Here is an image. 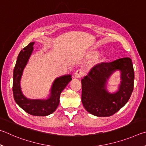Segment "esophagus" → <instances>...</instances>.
Masks as SVG:
<instances>
[{
    "instance_id": "obj_1",
    "label": "esophagus",
    "mask_w": 146,
    "mask_h": 146,
    "mask_svg": "<svg viewBox=\"0 0 146 146\" xmlns=\"http://www.w3.org/2000/svg\"><path fill=\"white\" fill-rule=\"evenodd\" d=\"M85 74V72H84L83 70L82 69H78V70H76V72H75V77L76 78H80Z\"/></svg>"
}]
</instances>
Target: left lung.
I'll return each mask as SVG.
<instances>
[{
  "label": "left lung",
  "instance_id": "8db88e82",
  "mask_svg": "<svg viewBox=\"0 0 146 146\" xmlns=\"http://www.w3.org/2000/svg\"><path fill=\"white\" fill-rule=\"evenodd\" d=\"M116 70H121L122 81L119 90L115 94H110L106 90V83ZM133 66L129 58L98 64L81 80L83 106L94 115H113L127 103L133 90Z\"/></svg>",
  "mask_w": 146,
  "mask_h": 146
}]
</instances>
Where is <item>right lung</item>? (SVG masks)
<instances>
[{
	"label": "right lung",
	"instance_id": "right-lung-1",
	"mask_svg": "<svg viewBox=\"0 0 146 146\" xmlns=\"http://www.w3.org/2000/svg\"><path fill=\"white\" fill-rule=\"evenodd\" d=\"M35 42L30 43L23 48L18 56L13 71V92L14 99L19 106L25 111L35 116H47L54 111L60 103V94L68 83L72 80L71 76H64L55 80L50 96L47 100H31L23 95L20 89V81L22 72L33 52Z\"/></svg>",
	"mask_w": 146,
	"mask_h": 146
}]
</instances>
